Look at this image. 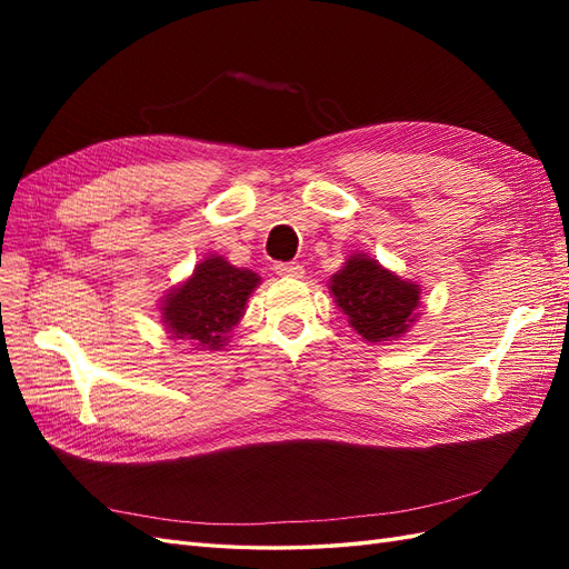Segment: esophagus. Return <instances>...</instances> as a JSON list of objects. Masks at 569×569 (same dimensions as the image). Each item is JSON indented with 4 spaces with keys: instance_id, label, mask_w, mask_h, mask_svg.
<instances>
[{
    "instance_id": "obj_1",
    "label": "esophagus",
    "mask_w": 569,
    "mask_h": 569,
    "mask_svg": "<svg viewBox=\"0 0 569 569\" xmlns=\"http://www.w3.org/2000/svg\"><path fill=\"white\" fill-rule=\"evenodd\" d=\"M274 272L282 274V278H303V266L299 263H278Z\"/></svg>"
}]
</instances>
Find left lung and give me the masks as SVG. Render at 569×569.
I'll return each mask as SVG.
<instances>
[{"label":"left lung","instance_id":"8db88e82","mask_svg":"<svg viewBox=\"0 0 569 569\" xmlns=\"http://www.w3.org/2000/svg\"><path fill=\"white\" fill-rule=\"evenodd\" d=\"M330 291L353 330L372 343L403 337L418 318L420 284L401 280L366 253L351 256L332 274Z\"/></svg>","mask_w":569,"mask_h":569}]
</instances>
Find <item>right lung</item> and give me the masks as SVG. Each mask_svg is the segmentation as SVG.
<instances>
[{
    "label": "right lung",
    "instance_id": "1",
    "mask_svg": "<svg viewBox=\"0 0 569 569\" xmlns=\"http://www.w3.org/2000/svg\"><path fill=\"white\" fill-rule=\"evenodd\" d=\"M258 282L261 278L256 272L234 268L222 256L203 258L192 278L166 295L161 306L166 330L194 349L218 351L244 316V306Z\"/></svg>",
    "mask_w": 569,
    "mask_h": 569
}]
</instances>
